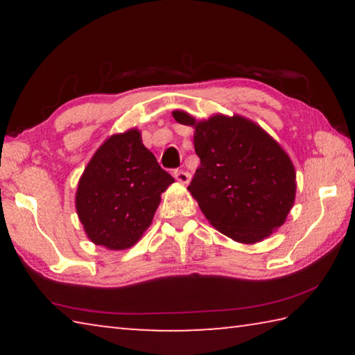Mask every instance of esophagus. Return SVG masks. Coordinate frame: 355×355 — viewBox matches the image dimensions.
Segmentation results:
<instances>
[{
    "label": "esophagus",
    "mask_w": 355,
    "mask_h": 355,
    "mask_svg": "<svg viewBox=\"0 0 355 355\" xmlns=\"http://www.w3.org/2000/svg\"><path fill=\"white\" fill-rule=\"evenodd\" d=\"M173 177L177 178V182L183 183V184H188V183H189V180H191L189 172H186V171H183V169H180V171H175V172H173Z\"/></svg>",
    "instance_id": "esophagus-1"
}]
</instances>
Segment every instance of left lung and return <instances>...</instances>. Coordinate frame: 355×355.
I'll return each instance as SVG.
<instances>
[{
	"mask_svg": "<svg viewBox=\"0 0 355 355\" xmlns=\"http://www.w3.org/2000/svg\"><path fill=\"white\" fill-rule=\"evenodd\" d=\"M173 119L196 127L200 166L188 189L213 227L252 244L284 224L294 203L296 172L266 131L239 116L196 122L189 114L173 111Z\"/></svg>",
	"mask_w": 355,
	"mask_h": 355,
	"instance_id": "1",
	"label": "left lung"
}]
</instances>
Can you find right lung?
<instances>
[{
  "instance_id": "1",
  "label": "right lung",
  "mask_w": 355,
  "mask_h": 355,
  "mask_svg": "<svg viewBox=\"0 0 355 355\" xmlns=\"http://www.w3.org/2000/svg\"><path fill=\"white\" fill-rule=\"evenodd\" d=\"M173 183L142 144L141 133L114 135L89 161L76 191V211L91 241L128 249L152 224L161 192Z\"/></svg>"
}]
</instances>
